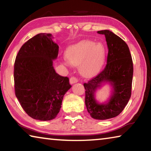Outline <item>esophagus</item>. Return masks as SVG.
I'll return each mask as SVG.
<instances>
[{
    "label": "esophagus",
    "mask_w": 151,
    "mask_h": 151,
    "mask_svg": "<svg viewBox=\"0 0 151 151\" xmlns=\"http://www.w3.org/2000/svg\"><path fill=\"white\" fill-rule=\"evenodd\" d=\"M78 81V78H76L75 76H72V77H70V84H74L75 83H77Z\"/></svg>",
    "instance_id": "obj_1"
}]
</instances>
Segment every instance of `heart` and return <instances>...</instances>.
Wrapping results in <instances>:
<instances>
[{
    "mask_svg": "<svg viewBox=\"0 0 151 151\" xmlns=\"http://www.w3.org/2000/svg\"><path fill=\"white\" fill-rule=\"evenodd\" d=\"M66 57L71 65L79 66L82 75L88 77L101 69L105 61L106 49L101 43L83 40L68 47Z\"/></svg>",
    "mask_w": 151,
    "mask_h": 151,
    "instance_id": "obj_1",
    "label": "heart"
}]
</instances>
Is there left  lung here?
I'll return each mask as SVG.
<instances>
[{
    "label": "left lung",
    "instance_id": "left-lung-1",
    "mask_svg": "<svg viewBox=\"0 0 151 151\" xmlns=\"http://www.w3.org/2000/svg\"><path fill=\"white\" fill-rule=\"evenodd\" d=\"M97 32L105 36L109 49L107 63L101 73L84 83L85 104L92 118L106 120L118 116L131 98L133 63L129 47L121 38L109 30ZM106 81L111 83L114 92L108 103L99 104L94 98V93Z\"/></svg>",
    "mask_w": 151,
    "mask_h": 151
}]
</instances>
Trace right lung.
<instances>
[{
  "label": "right lung",
  "mask_w": 151,
  "mask_h": 151,
  "mask_svg": "<svg viewBox=\"0 0 151 151\" xmlns=\"http://www.w3.org/2000/svg\"><path fill=\"white\" fill-rule=\"evenodd\" d=\"M51 36L40 33L27 41L14 65L15 95L28 115L42 121L57 116L63 96L71 87L69 78L53 67L58 46Z\"/></svg>",
  "instance_id": "add662e5"
}]
</instances>
